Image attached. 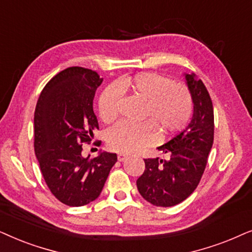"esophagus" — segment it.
Masks as SVG:
<instances>
[{
  "label": "esophagus",
  "mask_w": 252,
  "mask_h": 252,
  "mask_svg": "<svg viewBox=\"0 0 252 252\" xmlns=\"http://www.w3.org/2000/svg\"><path fill=\"white\" fill-rule=\"evenodd\" d=\"M129 156L128 154L126 153H119L117 154V159H119V161H126V159H128Z\"/></svg>",
  "instance_id": "34e87169"
}]
</instances>
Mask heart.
<instances>
[{"instance_id": "obj_1", "label": "heart", "mask_w": 252, "mask_h": 252, "mask_svg": "<svg viewBox=\"0 0 252 252\" xmlns=\"http://www.w3.org/2000/svg\"><path fill=\"white\" fill-rule=\"evenodd\" d=\"M120 92L143 101L138 124L120 123L107 133L109 149L120 153H136L157 140L179 132L187 126L192 114V96L182 83L170 82L154 72L123 77L102 91L98 99V113L105 123L119 115Z\"/></svg>"}]
</instances>
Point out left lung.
<instances>
[{"mask_svg":"<svg viewBox=\"0 0 252 252\" xmlns=\"http://www.w3.org/2000/svg\"><path fill=\"white\" fill-rule=\"evenodd\" d=\"M193 101L189 126L158 147L168 160L147 158L145 170L137 180L143 198L156 206H174L193 192L205 170L214 139L213 105L209 91L194 75H186Z\"/></svg>","mask_w":252,"mask_h":252,"instance_id":"obj_1","label":"left lung"}]
</instances>
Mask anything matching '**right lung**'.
<instances>
[{
  "label": "right lung",
  "instance_id": "right-lung-1",
  "mask_svg": "<svg viewBox=\"0 0 252 252\" xmlns=\"http://www.w3.org/2000/svg\"><path fill=\"white\" fill-rule=\"evenodd\" d=\"M102 78L91 69L70 66L55 75L40 93L34 112V152L50 192L68 206H84L101 193L115 153L83 158L99 129L93 99ZM101 143V142H99Z\"/></svg>",
  "mask_w": 252,
  "mask_h": 252
}]
</instances>
